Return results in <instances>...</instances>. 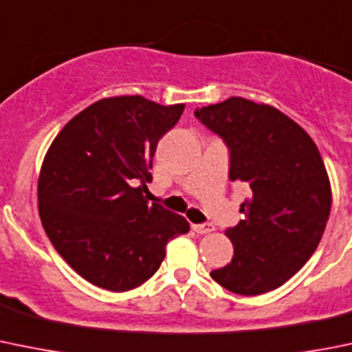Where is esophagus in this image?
I'll use <instances>...</instances> for the list:
<instances>
[{"instance_id":"obj_1","label":"esophagus","mask_w":352,"mask_h":352,"mask_svg":"<svg viewBox=\"0 0 352 352\" xmlns=\"http://www.w3.org/2000/svg\"><path fill=\"white\" fill-rule=\"evenodd\" d=\"M192 231H196L198 234H208L213 231V226L210 222H203V224H192Z\"/></svg>"}]
</instances>
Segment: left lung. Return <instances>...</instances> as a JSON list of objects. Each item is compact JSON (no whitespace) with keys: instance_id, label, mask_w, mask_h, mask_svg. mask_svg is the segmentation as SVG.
Instances as JSON below:
<instances>
[{"instance_id":"obj_1","label":"left lung","mask_w":352,"mask_h":352,"mask_svg":"<svg viewBox=\"0 0 352 352\" xmlns=\"http://www.w3.org/2000/svg\"><path fill=\"white\" fill-rule=\"evenodd\" d=\"M195 116L229 149V179L245 184V219L226 234L228 265L210 272L239 295H261L288 281L318 248L331 206L316 144L295 121L265 104L231 97Z\"/></svg>"}]
</instances>
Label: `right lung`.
Instances as JSON below:
<instances>
[{"instance_id":"1","label":"right lung","mask_w":352,"mask_h":352,"mask_svg":"<svg viewBox=\"0 0 352 352\" xmlns=\"http://www.w3.org/2000/svg\"><path fill=\"white\" fill-rule=\"evenodd\" d=\"M184 104L140 95L104 98L55 137L38 182L39 217L55 250L81 278L111 292L147 281L189 222L142 192L153 156Z\"/></svg>"}]
</instances>
